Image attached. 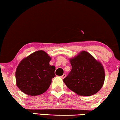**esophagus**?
<instances>
[{
	"label": "esophagus",
	"instance_id": "1",
	"mask_svg": "<svg viewBox=\"0 0 120 120\" xmlns=\"http://www.w3.org/2000/svg\"><path fill=\"white\" fill-rule=\"evenodd\" d=\"M65 77H66V74H64L63 75H61V77L62 79H64V78Z\"/></svg>",
	"mask_w": 120,
	"mask_h": 120
}]
</instances>
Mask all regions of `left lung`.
Returning a JSON list of instances; mask_svg holds the SVG:
<instances>
[{
	"mask_svg": "<svg viewBox=\"0 0 120 120\" xmlns=\"http://www.w3.org/2000/svg\"><path fill=\"white\" fill-rule=\"evenodd\" d=\"M69 61L71 70L63 79L66 86L80 96L97 93L105 79V71L101 63L85 51H81Z\"/></svg>",
	"mask_w": 120,
	"mask_h": 120,
	"instance_id": "1",
	"label": "left lung"
}]
</instances>
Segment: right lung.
<instances>
[{
    "mask_svg": "<svg viewBox=\"0 0 120 120\" xmlns=\"http://www.w3.org/2000/svg\"><path fill=\"white\" fill-rule=\"evenodd\" d=\"M51 60V57L42 50L23 59L15 73L19 89L30 96L39 95L46 91L55 76V67L49 65Z\"/></svg>",
    "mask_w": 120,
    "mask_h": 120,
    "instance_id": "obj_1",
    "label": "right lung"
}]
</instances>
